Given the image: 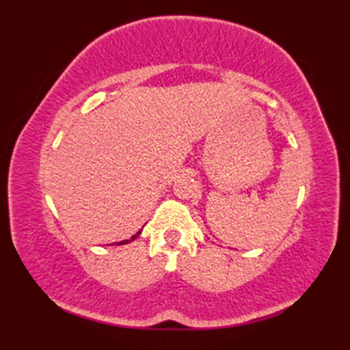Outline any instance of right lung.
Returning <instances> with one entry per match:
<instances>
[{
    "instance_id": "add662e5",
    "label": "right lung",
    "mask_w": 350,
    "mask_h": 350,
    "mask_svg": "<svg viewBox=\"0 0 350 350\" xmlns=\"http://www.w3.org/2000/svg\"><path fill=\"white\" fill-rule=\"evenodd\" d=\"M141 232H143V230H138V232L135 233V234H133L132 237H131V239H126V241H122V242H117V245H124V243H131L132 241H135L137 239V237L141 234Z\"/></svg>"
}]
</instances>
